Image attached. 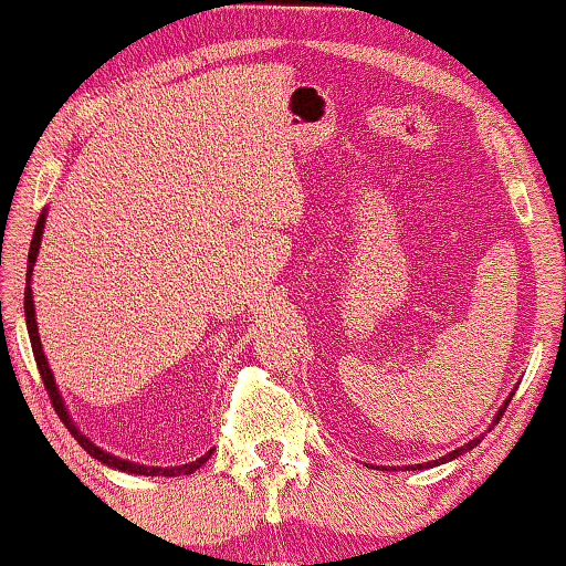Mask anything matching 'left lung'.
I'll use <instances>...</instances> for the list:
<instances>
[{"instance_id": "left-lung-1", "label": "left lung", "mask_w": 566, "mask_h": 566, "mask_svg": "<svg viewBox=\"0 0 566 566\" xmlns=\"http://www.w3.org/2000/svg\"><path fill=\"white\" fill-rule=\"evenodd\" d=\"M511 398H513V392H511ZM511 398H507L505 400V403H503V408H501V411H497V416H495V423L497 421H501V416H503V411H505V408H507V403H511ZM482 439V437H480ZM480 439H472L470 441V444H464V447H460V449H454V452H449L447 457H441V460H433V462H426V464H419V470H423V467H426V470H429V467H437V464H444V462H449V460H457V457H460V454H464L467 452V449H474V447H478L480 444ZM411 470H413V467H411Z\"/></svg>"}]
</instances>
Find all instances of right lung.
I'll use <instances>...</instances> for the list:
<instances>
[{
    "mask_svg": "<svg viewBox=\"0 0 566 566\" xmlns=\"http://www.w3.org/2000/svg\"><path fill=\"white\" fill-rule=\"evenodd\" d=\"M45 214H48V211L43 209V214H40L38 224H35V232H32V242H30V252H28V285H24V322H28V334H30V344H32V355H35L40 378H43V382H45V390H48V396H51V403H53V408H55V413L61 416V421L65 423V429H69V431L73 433V439H76L78 444L84 447L86 452L94 457V460L109 464V467H114V470H122V472H129V474H145V478H178V474H191L193 470H199V467L211 457V449H209V452L203 454V457H199V460L188 462V464H178V467H147V464H137V462L119 460V457L104 452V449H99V447L94 444L92 439L84 437V433L78 431V426L71 421V416H69V411H65V403H63V398H61V392H59V385H55V378H53L51 367H48L43 344H40V337H38L35 303H32V289H30L32 268H35L38 250H40V237H43V229H45Z\"/></svg>",
    "mask_w": 566,
    "mask_h": 566,
    "instance_id": "right-lung-1",
    "label": "right lung"
}]
</instances>
